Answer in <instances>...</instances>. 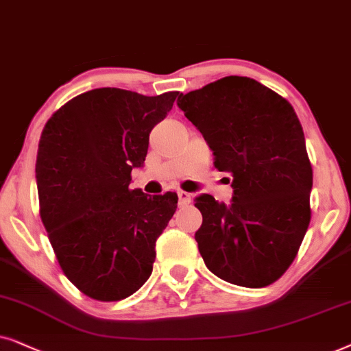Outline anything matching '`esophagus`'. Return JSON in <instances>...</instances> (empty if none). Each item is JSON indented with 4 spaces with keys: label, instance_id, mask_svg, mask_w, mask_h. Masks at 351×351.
I'll list each match as a JSON object with an SVG mask.
<instances>
[{
    "label": "esophagus",
    "instance_id": "obj_1",
    "mask_svg": "<svg viewBox=\"0 0 351 351\" xmlns=\"http://www.w3.org/2000/svg\"><path fill=\"white\" fill-rule=\"evenodd\" d=\"M178 199L180 205H188L191 202V194L186 193V191H178Z\"/></svg>",
    "mask_w": 351,
    "mask_h": 351
}]
</instances>
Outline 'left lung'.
<instances>
[{"mask_svg": "<svg viewBox=\"0 0 351 351\" xmlns=\"http://www.w3.org/2000/svg\"><path fill=\"white\" fill-rule=\"evenodd\" d=\"M176 104L212 149L215 168L232 175L231 204L194 199L205 265L236 286H269L295 258L311 218L313 170L295 110L236 75L181 93Z\"/></svg>", "mask_w": 351, "mask_h": 351, "instance_id": "1", "label": "left lung"}]
</instances>
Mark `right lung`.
I'll return each mask as SVG.
<instances>
[{"label": "right lung", "instance_id": "1", "mask_svg": "<svg viewBox=\"0 0 351 351\" xmlns=\"http://www.w3.org/2000/svg\"><path fill=\"white\" fill-rule=\"evenodd\" d=\"M176 96L96 88L60 107L41 133V221L65 276L95 300L127 298L152 273L156 241L178 195H149L130 183Z\"/></svg>", "mask_w": 351, "mask_h": 351}]
</instances>
